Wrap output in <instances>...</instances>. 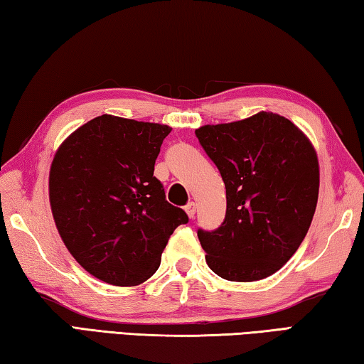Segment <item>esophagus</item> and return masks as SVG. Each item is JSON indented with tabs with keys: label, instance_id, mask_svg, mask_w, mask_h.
I'll list each match as a JSON object with an SVG mask.
<instances>
[{
	"label": "esophagus",
	"instance_id": "obj_1",
	"mask_svg": "<svg viewBox=\"0 0 364 364\" xmlns=\"http://www.w3.org/2000/svg\"><path fill=\"white\" fill-rule=\"evenodd\" d=\"M196 208H197V205L194 204V202H189V204L184 207V210H186V213H188V217L189 218H194V215H196Z\"/></svg>",
	"mask_w": 364,
	"mask_h": 364
}]
</instances>
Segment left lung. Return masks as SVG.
Masks as SVG:
<instances>
[{
    "mask_svg": "<svg viewBox=\"0 0 364 364\" xmlns=\"http://www.w3.org/2000/svg\"><path fill=\"white\" fill-rule=\"evenodd\" d=\"M196 136L226 186L225 221L212 232L197 231L208 268L228 281L268 278L311 225L319 191L315 147L286 117L263 110L204 125Z\"/></svg>",
    "mask_w": 364,
    "mask_h": 364,
    "instance_id": "1",
    "label": "left lung"
}]
</instances>
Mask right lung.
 <instances>
[{
    "instance_id": "obj_1",
    "label": "right lung",
    "mask_w": 364,
    "mask_h": 364,
    "mask_svg": "<svg viewBox=\"0 0 364 364\" xmlns=\"http://www.w3.org/2000/svg\"><path fill=\"white\" fill-rule=\"evenodd\" d=\"M171 128L100 115L54 154L49 204L67 250L112 286H138L156 273L168 239L188 215L165 200L154 165Z\"/></svg>"
}]
</instances>
